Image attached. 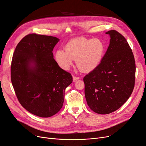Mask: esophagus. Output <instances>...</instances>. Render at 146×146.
<instances>
[{"label": "esophagus", "mask_w": 146, "mask_h": 146, "mask_svg": "<svg viewBox=\"0 0 146 146\" xmlns=\"http://www.w3.org/2000/svg\"><path fill=\"white\" fill-rule=\"evenodd\" d=\"M79 79V77H77V76H73V82H76L77 80Z\"/></svg>", "instance_id": "esophagus-1"}]
</instances>
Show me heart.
I'll return each mask as SVG.
<instances>
[{
	"label": "heart",
	"mask_w": 146,
	"mask_h": 146,
	"mask_svg": "<svg viewBox=\"0 0 146 146\" xmlns=\"http://www.w3.org/2000/svg\"><path fill=\"white\" fill-rule=\"evenodd\" d=\"M106 50L104 42L99 38L80 37L70 40L65 46V51L58 50L55 54L58 66L65 70L71 67L76 59L77 67L84 72L94 70L100 63Z\"/></svg>",
	"instance_id": "b5f03b06"
}]
</instances>
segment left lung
Wrapping results in <instances>:
<instances>
[{
  "instance_id": "1",
  "label": "left lung",
  "mask_w": 146,
  "mask_h": 146,
  "mask_svg": "<svg viewBox=\"0 0 146 146\" xmlns=\"http://www.w3.org/2000/svg\"><path fill=\"white\" fill-rule=\"evenodd\" d=\"M108 48L100 63L84 78L90 108L99 114L117 110L131 96L135 85V62L132 49L119 32L111 30Z\"/></svg>"
}]
</instances>
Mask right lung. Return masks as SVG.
<instances>
[{
  "mask_svg": "<svg viewBox=\"0 0 146 146\" xmlns=\"http://www.w3.org/2000/svg\"><path fill=\"white\" fill-rule=\"evenodd\" d=\"M59 41L55 36L28 34L13 56L11 79L15 94L24 108L40 117H50L61 109L65 89L73 82L71 74L53 58Z\"/></svg>",
  "mask_w": 146,
  "mask_h": 146,
  "instance_id": "obj_1",
  "label": "right lung"
}]
</instances>
